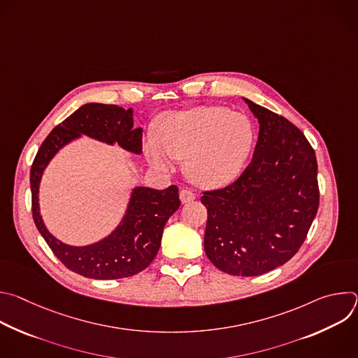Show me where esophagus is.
I'll return each mask as SVG.
<instances>
[{
	"mask_svg": "<svg viewBox=\"0 0 358 358\" xmlns=\"http://www.w3.org/2000/svg\"><path fill=\"white\" fill-rule=\"evenodd\" d=\"M180 199H181V202H189V201L195 199V194L189 188H182L180 191Z\"/></svg>",
	"mask_w": 358,
	"mask_h": 358,
	"instance_id": "esophagus-1",
	"label": "esophagus"
}]
</instances>
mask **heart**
I'll return each mask as SVG.
<instances>
[{"instance_id":"b5f03b06","label":"heart","mask_w":358,"mask_h":358,"mask_svg":"<svg viewBox=\"0 0 358 358\" xmlns=\"http://www.w3.org/2000/svg\"><path fill=\"white\" fill-rule=\"evenodd\" d=\"M156 138L144 151L151 166L167 170L185 160V174L196 185L217 188L231 182L245 164L253 143V126L242 115L222 106H196L163 115Z\"/></svg>"}]
</instances>
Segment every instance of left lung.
<instances>
[{
    "instance_id": "left-lung-1",
    "label": "left lung",
    "mask_w": 358,
    "mask_h": 358,
    "mask_svg": "<svg viewBox=\"0 0 358 358\" xmlns=\"http://www.w3.org/2000/svg\"><path fill=\"white\" fill-rule=\"evenodd\" d=\"M259 120L252 162L229 185L202 191L208 220L203 249L234 276H259L292 259L319 208L317 160L286 117L245 99Z\"/></svg>"
}]
</instances>
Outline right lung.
Instances as JSON below:
<instances>
[{
    "label": "right lung",
    "instance_id": "add662e5",
    "mask_svg": "<svg viewBox=\"0 0 358 358\" xmlns=\"http://www.w3.org/2000/svg\"><path fill=\"white\" fill-rule=\"evenodd\" d=\"M143 129L133 127L131 109L116 105L87 103L58 124L41 144L31 167L32 217L39 234L55 257L72 272L90 279H122L145 269L162 245L167 220L178 210L177 185L166 189L138 187L133 191L122 224L108 238L97 243L78 248L69 246L50 235L39 215L38 189L42 173L57 151L71 140L86 134L109 144L141 152Z\"/></svg>",
    "mask_w": 358,
    "mask_h": 358
}]
</instances>
